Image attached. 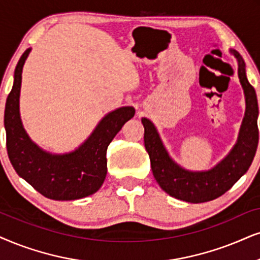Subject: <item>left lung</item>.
<instances>
[{
	"label": "left lung",
	"mask_w": 260,
	"mask_h": 260,
	"mask_svg": "<svg viewBox=\"0 0 260 260\" xmlns=\"http://www.w3.org/2000/svg\"><path fill=\"white\" fill-rule=\"evenodd\" d=\"M231 52L238 60V74L246 100L245 117L240 128L238 141L231 152L212 169L190 172L174 162L164 147L154 124L143 117L145 128L144 143L150 156L153 176L164 192L174 198L188 203H205L224 194L247 172L258 146V102L254 88L246 77V66L235 50Z\"/></svg>",
	"instance_id": "8db88e82"
}]
</instances>
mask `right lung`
<instances>
[{
    "mask_svg": "<svg viewBox=\"0 0 260 260\" xmlns=\"http://www.w3.org/2000/svg\"><path fill=\"white\" fill-rule=\"evenodd\" d=\"M31 49L19 60L14 84L5 109L7 151L13 168L41 194L54 200H75L93 194L107 176V149L124 123L134 116L133 107L110 111L100 121L91 136L68 153H50L29 139L24 129L19 98L22 67Z\"/></svg>",
    "mask_w": 260,
    "mask_h": 260,
    "instance_id": "right-lung-1",
    "label": "right lung"
}]
</instances>
